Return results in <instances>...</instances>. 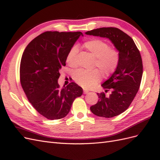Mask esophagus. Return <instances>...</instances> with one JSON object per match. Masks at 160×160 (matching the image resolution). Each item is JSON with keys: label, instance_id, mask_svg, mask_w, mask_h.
Returning a JSON list of instances; mask_svg holds the SVG:
<instances>
[{"label": "esophagus", "instance_id": "34e87169", "mask_svg": "<svg viewBox=\"0 0 160 160\" xmlns=\"http://www.w3.org/2000/svg\"><path fill=\"white\" fill-rule=\"evenodd\" d=\"M89 93V91H88V90H84L83 91V93L84 94H88Z\"/></svg>", "mask_w": 160, "mask_h": 160}]
</instances>
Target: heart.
<instances>
[{
	"instance_id": "heart-1",
	"label": "heart",
	"mask_w": 160,
	"mask_h": 160,
	"mask_svg": "<svg viewBox=\"0 0 160 160\" xmlns=\"http://www.w3.org/2000/svg\"><path fill=\"white\" fill-rule=\"evenodd\" d=\"M83 47L93 56L95 59V66L99 68L101 74L107 77L112 75L117 69L120 61L119 52L110 48L107 42L99 38H93L85 41ZM78 48L73 46L67 53L66 61L71 67L76 65V55ZM99 71L79 70L75 72L74 80L84 88L89 89L101 81V75Z\"/></svg>"
}]
</instances>
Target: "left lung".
Instances as JSON below:
<instances>
[{"instance_id":"left-lung-1","label":"left lung","mask_w":160,"mask_h":160,"mask_svg":"<svg viewBox=\"0 0 160 160\" xmlns=\"http://www.w3.org/2000/svg\"><path fill=\"white\" fill-rule=\"evenodd\" d=\"M85 34L109 38L119 52L117 69L101 85L105 92L111 90V93L108 97L103 92L98 93V103L90 108L99 117H115L129 108L139 90L143 74L141 55L132 38L118 28H96Z\"/></svg>"}]
</instances>
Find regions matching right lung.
I'll return each instance as SVG.
<instances>
[{
  "instance_id": "obj_1",
  "label": "right lung",
  "mask_w": 160,
  "mask_h": 160,
  "mask_svg": "<svg viewBox=\"0 0 160 160\" xmlns=\"http://www.w3.org/2000/svg\"><path fill=\"white\" fill-rule=\"evenodd\" d=\"M81 32L47 31L35 37L22 54L20 80L28 100L41 115L54 120L69 113L83 89L74 82L65 88L58 84L59 70Z\"/></svg>"
}]
</instances>
